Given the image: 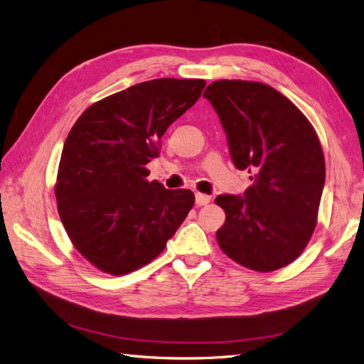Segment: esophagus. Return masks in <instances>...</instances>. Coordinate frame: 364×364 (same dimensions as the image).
<instances>
[{
  "mask_svg": "<svg viewBox=\"0 0 364 364\" xmlns=\"http://www.w3.org/2000/svg\"><path fill=\"white\" fill-rule=\"evenodd\" d=\"M195 199H196V205H207L212 198L207 196V195H203V193H196Z\"/></svg>",
  "mask_w": 364,
  "mask_h": 364,
  "instance_id": "obj_1",
  "label": "esophagus"
}]
</instances>
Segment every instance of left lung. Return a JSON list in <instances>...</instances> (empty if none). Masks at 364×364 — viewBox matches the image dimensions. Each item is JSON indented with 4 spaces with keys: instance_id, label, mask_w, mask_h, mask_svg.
<instances>
[{
    "instance_id": "obj_1",
    "label": "left lung",
    "mask_w": 364,
    "mask_h": 364,
    "mask_svg": "<svg viewBox=\"0 0 364 364\" xmlns=\"http://www.w3.org/2000/svg\"><path fill=\"white\" fill-rule=\"evenodd\" d=\"M228 139L233 165L252 185L220 195L225 223L218 245L232 260L269 272L294 262L316 225L326 182L321 143L309 119L272 87L216 80L204 92Z\"/></svg>"
}]
</instances>
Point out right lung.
<instances>
[{
    "instance_id": "right-lung-1",
    "label": "right lung",
    "mask_w": 364,
    "mask_h": 364,
    "mask_svg": "<svg viewBox=\"0 0 364 364\" xmlns=\"http://www.w3.org/2000/svg\"><path fill=\"white\" fill-rule=\"evenodd\" d=\"M205 80L161 77L88 107L63 144L55 198L71 243L96 268L121 276L165 249L195 204L190 190L148 182L168 126Z\"/></svg>"
}]
</instances>
